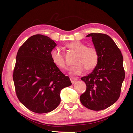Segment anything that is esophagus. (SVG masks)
Listing matches in <instances>:
<instances>
[{
	"instance_id": "34e87169",
	"label": "esophagus",
	"mask_w": 133,
	"mask_h": 133,
	"mask_svg": "<svg viewBox=\"0 0 133 133\" xmlns=\"http://www.w3.org/2000/svg\"><path fill=\"white\" fill-rule=\"evenodd\" d=\"M70 81H71V83L72 84H74L76 82H77L78 80L77 78H76L75 77H70Z\"/></svg>"
}]
</instances>
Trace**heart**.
<instances>
[{"label":"heart","mask_w":133,"mask_h":133,"mask_svg":"<svg viewBox=\"0 0 133 133\" xmlns=\"http://www.w3.org/2000/svg\"><path fill=\"white\" fill-rule=\"evenodd\" d=\"M70 49L78 52L75 63H77L70 69V74L72 75H81L85 69L90 71L97 66L99 61V54L95 48L87 47L80 42L75 41L67 44ZM51 60L56 66L62 69L67 68L64 56L61 50L54 49L50 52Z\"/></svg>","instance_id":"1"}]
</instances>
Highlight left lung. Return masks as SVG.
Here are the masks:
<instances>
[{
	"instance_id": "1",
	"label": "left lung",
	"mask_w": 133,
	"mask_h": 133,
	"mask_svg": "<svg viewBox=\"0 0 133 133\" xmlns=\"http://www.w3.org/2000/svg\"><path fill=\"white\" fill-rule=\"evenodd\" d=\"M86 37H91L99 61L91 74L81 78L87 87L80 101L86 108L99 111L111 106L119 97L125 77L123 56L109 35L91 33Z\"/></svg>"
}]
</instances>
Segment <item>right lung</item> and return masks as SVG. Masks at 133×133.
I'll return each mask as SVG.
<instances>
[{"label":"right lung","instance_id":"1","mask_svg":"<svg viewBox=\"0 0 133 133\" xmlns=\"http://www.w3.org/2000/svg\"><path fill=\"white\" fill-rule=\"evenodd\" d=\"M56 45L47 36L35 35L17 53L13 74L16 95L25 107L36 113L55 109L61 102V90L72 84L51 58V51Z\"/></svg>","mask_w":133,"mask_h":133}]
</instances>
